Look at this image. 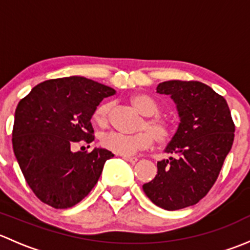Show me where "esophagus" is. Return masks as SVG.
<instances>
[{"instance_id":"obj_1","label":"esophagus","mask_w":250,"mask_h":250,"mask_svg":"<svg viewBox=\"0 0 250 250\" xmlns=\"http://www.w3.org/2000/svg\"><path fill=\"white\" fill-rule=\"evenodd\" d=\"M122 158L123 160L128 161V162H130V163H135L138 161L137 157H130V156H122Z\"/></svg>"}]
</instances>
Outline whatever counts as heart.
<instances>
[{"label": "heart", "mask_w": 250, "mask_h": 250, "mask_svg": "<svg viewBox=\"0 0 250 250\" xmlns=\"http://www.w3.org/2000/svg\"><path fill=\"white\" fill-rule=\"evenodd\" d=\"M130 103L141 115L146 116L141 123V130L135 134H122L117 132H110L103 135L102 146L111 152L121 156H132L139 150L148 147L152 144L153 138L158 143H166L172 137V125L165 118L160 117V106L151 97L146 94H134L130 98ZM111 104L103 103L93 113V120L99 127H105L109 123Z\"/></svg>", "instance_id": "1"}]
</instances>
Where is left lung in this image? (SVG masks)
I'll return each mask as SVG.
<instances>
[{"instance_id": "left-lung-1", "label": "left lung", "mask_w": 250, "mask_h": 250, "mask_svg": "<svg viewBox=\"0 0 250 250\" xmlns=\"http://www.w3.org/2000/svg\"><path fill=\"white\" fill-rule=\"evenodd\" d=\"M156 92L172 98L180 123L165 148L172 156L157 162V175L143 190L156 206L176 210L200 202L214 185L232 147L234 125L226 100L202 82L166 81Z\"/></svg>"}]
</instances>
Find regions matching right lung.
<instances>
[{
	"label": "right lung",
	"instance_id": "add662e5",
	"mask_svg": "<svg viewBox=\"0 0 250 250\" xmlns=\"http://www.w3.org/2000/svg\"><path fill=\"white\" fill-rule=\"evenodd\" d=\"M113 88L82 76L40 83L19 102L13 127V150L27 185L43 203L57 209L74 207L90 192L105 162L106 148L92 152L71 146L93 138L92 118Z\"/></svg>",
	"mask_w": 250,
	"mask_h": 250
}]
</instances>
